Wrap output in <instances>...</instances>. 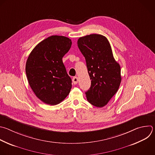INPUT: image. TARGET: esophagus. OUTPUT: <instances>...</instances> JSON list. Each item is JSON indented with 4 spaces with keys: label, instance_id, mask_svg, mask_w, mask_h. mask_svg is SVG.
<instances>
[{
    "label": "esophagus",
    "instance_id": "1",
    "mask_svg": "<svg viewBox=\"0 0 155 155\" xmlns=\"http://www.w3.org/2000/svg\"><path fill=\"white\" fill-rule=\"evenodd\" d=\"M78 81V78L77 77H74L72 78V81H73V83H74V84H77Z\"/></svg>",
    "mask_w": 155,
    "mask_h": 155
}]
</instances>
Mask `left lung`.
<instances>
[{
  "label": "left lung",
  "instance_id": "1",
  "mask_svg": "<svg viewBox=\"0 0 155 155\" xmlns=\"http://www.w3.org/2000/svg\"><path fill=\"white\" fill-rule=\"evenodd\" d=\"M78 47L84 57L91 85L85 92L92 105L105 106L119 89L121 82L120 66L114 58L111 45L101 35L81 37Z\"/></svg>",
  "mask_w": 155,
  "mask_h": 155
}]
</instances>
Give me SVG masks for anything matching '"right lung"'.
I'll return each instance as SVG.
<instances>
[{"instance_id": "obj_1", "label": "right lung", "mask_w": 155, "mask_h": 155, "mask_svg": "<svg viewBox=\"0 0 155 155\" xmlns=\"http://www.w3.org/2000/svg\"><path fill=\"white\" fill-rule=\"evenodd\" d=\"M71 39L54 35L40 42L31 51L25 72L29 85L45 104L55 105L68 95L72 80L62 58L71 48Z\"/></svg>"}]
</instances>
